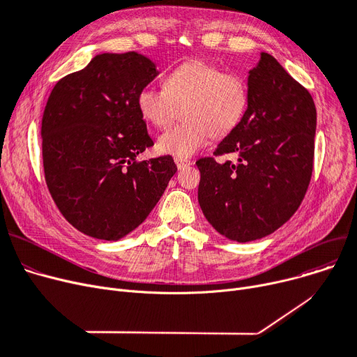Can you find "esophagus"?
Segmentation results:
<instances>
[{
  "instance_id": "obj_1",
  "label": "esophagus",
  "mask_w": 357,
  "mask_h": 357,
  "mask_svg": "<svg viewBox=\"0 0 357 357\" xmlns=\"http://www.w3.org/2000/svg\"><path fill=\"white\" fill-rule=\"evenodd\" d=\"M175 163L178 166V169H185L192 165V160L190 159H185V158H175Z\"/></svg>"
}]
</instances>
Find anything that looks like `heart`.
<instances>
[{
	"mask_svg": "<svg viewBox=\"0 0 357 357\" xmlns=\"http://www.w3.org/2000/svg\"><path fill=\"white\" fill-rule=\"evenodd\" d=\"M250 92L238 73L204 62H185L169 70L163 88L144 86L137 93L140 116L158 128L171 126L183 112L185 121L159 137L160 152L188 158L207 146L211 136L226 137L246 116Z\"/></svg>",
	"mask_w": 357,
	"mask_h": 357,
	"instance_id": "heart-1",
	"label": "heart"
}]
</instances>
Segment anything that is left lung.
Returning <instances> with one entry per match:
<instances>
[{"mask_svg": "<svg viewBox=\"0 0 357 357\" xmlns=\"http://www.w3.org/2000/svg\"><path fill=\"white\" fill-rule=\"evenodd\" d=\"M248 85L245 119L214 156L197 160L205 218L238 243L273 233L301 205L312 175L317 126L311 93L269 53H260ZM229 153L236 161L216 162Z\"/></svg>", "mask_w": 357, "mask_h": 357, "instance_id": "obj_1", "label": "left lung"}]
</instances>
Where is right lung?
Instances as JSON below:
<instances>
[{
  "mask_svg": "<svg viewBox=\"0 0 357 357\" xmlns=\"http://www.w3.org/2000/svg\"><path fill=\"white\" fill-rule=\"evenodd\" d=\"M158 77L137 52L97 54L52 89L42 119L47 188L81 233L119 240L146 220L178 171L172 156L139 162L153 146L137 93Z\"/></svg>",
  "mask_w": 357,
  "mask_h": 357,
  "instance_id": "1",
  "label": "right lung"
}]
</instances>
